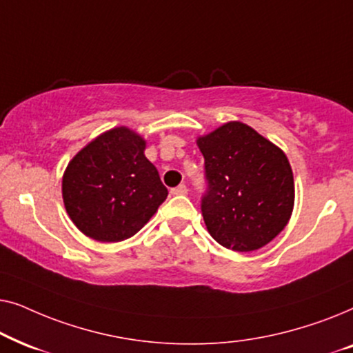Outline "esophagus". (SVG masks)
Wrapping results in <instances>:
<instances>
[{
  "label": "esophagus",
  "mask_w": 353,
  "mask_h": 353,
  "mask_svg": "<svg viewBox=\"0 0 353 353\" xmlns=\"http://www.w3.org/2000/svg\"><path fill=\"white\" fill-rule=\"evenodd\" d=\"M172 194L173 196H185V194H188V188L185 185H180V186L173 188Z\"/></svg>",
  "instance_id": "esophagus-1"
}]
</instances>
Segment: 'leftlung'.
Instances as JSON below:
<instances>
[{
  "mask_svg": "<svg viewBox=\"0 0 353 353\" xmlns=\"http://www.w3.org/2000/svg\"><path fill=\"white\" fill-rule=\"evenodd\" d=\"M207 191L201 210L212 238L250 252L284 230L294 209V176L286 154L243 122L197 138Z\"/></svg>",
  "mask_w": 353,
  "mask_h": 353,
  "instance_id": "left-lung-1",
  "label": "left lung"
}]
</instances>
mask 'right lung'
Here are the masks:
<instances>
[{"mask_svg":"<svg viewBox=\"0 0 353 353\" xmlns=\"http://www.w3.org/2000/svg\"><path fill=\"white\" fill-rule=\"evenodd\" d=\"M146 141L127 127L86 144L62 176V199L77 228L101 243L137 234L167 199L157 168L144 156Z\"/></svg>","mask_w":353,"mask_h":353,"instance_id":"obj_1","label":"right lung"}]
</instances>
